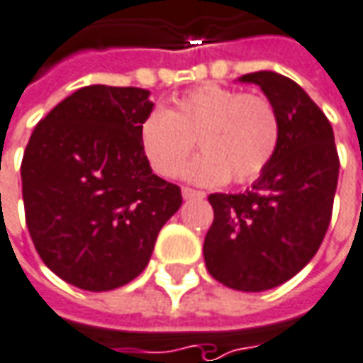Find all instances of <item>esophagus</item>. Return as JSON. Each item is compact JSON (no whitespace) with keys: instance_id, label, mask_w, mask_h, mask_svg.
Masks as SVG:
<instances>
[{"instance_id":"esophagus-1","label":"esophagus","mask_w":363,"mask_h":363,"mask_svg":"<svg viewBox=\"0 0 363 363\" xmlns=\"http://www.w3.org/2000/svg\"><path fill=\"white\" fill-rule=\"evenodd\" d=\"M182 196H184V199H203L206 194L197 191V189H191V187H182Z\"/></svg>"}]
</instances>
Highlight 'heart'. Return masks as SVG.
<instances>
[{
	"mask_svg": "<svg viewBox=\"0 0 363 363\" xmlns=\"http://www.w3.org/2000/svg\"><path fill=\"white\" fill-rule=\"evenodd\" d=\"M281 134L271 99L209 82L179 94L167 110L150 112L140 124V146L157 176L176 177L197 140L201 156L187 166V179L249 184L271 166Z\"/></svg>",
	"mask_w": 363,
	"mask_h": 363,
	"instance_id": "heart-1",
	"label": "heart"
}]
</instances>
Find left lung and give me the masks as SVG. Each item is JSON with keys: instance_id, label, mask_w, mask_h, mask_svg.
<instances>
[{"instance_id": "1", "label": "left lung", "mask_w": 363, "mask_h": 363, "mask_svg": "<svg viewBox=\"0 0 363 363\" xmlns=\"http://www.w3.org/2000/svg\"><path fill=\"white\" fill-rule=\"evenodd\" d=\"M259 84L281 114L277 156L251 189L211 194L213 223L203 243L209 274L229 289L261 292L302 271L328 231L340 160L324 112L289 77L259 71Z\"/></svg>"}]
</instances>
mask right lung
Instances as JSON below:
<instances>
[{
  "label": "right lung",
  "instance_id": "right-lung-1",
  "mask_svg": "<svg viewBox=\"0 0 363 363\" xmlns=\"http://www.w3.org/2000/svg\"><path fill=\"white\" fill-rule=\"evenodd\" d=\"M154 108L136 86H82L45 116L21 162L27 229L57 277L112 291L146 269L156 237L182 206L140 146Z\"/></svg>",
  "mask_w": 363,
  "mask_h": 363
}]
</instances>
